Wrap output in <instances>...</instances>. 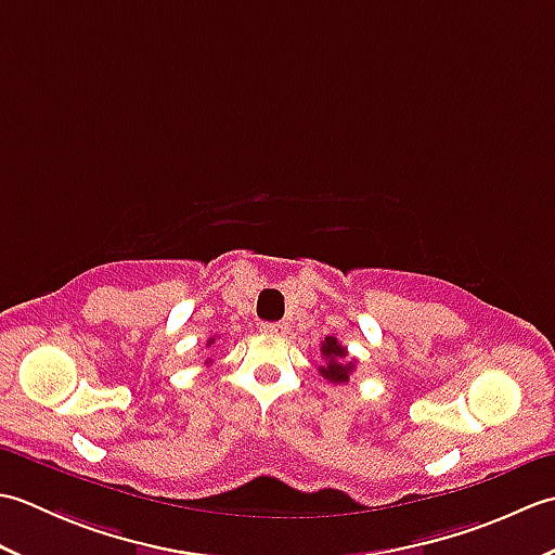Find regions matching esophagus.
I'll return each instance as SVG.
<instances>
[{
  "instance_id": "1",
  "label": "esophagus",
  "mask_w": 555,
  "mask_h": 555,
  "mask_svg": "<svg viewBox=\"0 0 555 555\" xmlns=\"http://www.w3.org/2000/svg\"><path fill=\"white\" fill-rule=\"evenodd\" d=\"M259 328H262L264 334H271V336L288 334V324H284V322H264Z\"/></svg>"
}]
</instances>
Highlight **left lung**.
I'll list each match as a JSON object with an SVG mask.
<instances>
[{
	"instance_id": "obj_1",
	"label": "left lung",
	"mask_w": 555,
	"mask_h": 555,
	"mask_svg": "<svg viewBox=\"0 0 555 555\" xmlns=\"http://www.w3.org/2000/svg\"><path fill=\"white\" fill-rule=\"evenodd\" d=\"M322 356L326 360L324 367H320V374L324 376V379L334 382V384H346L352 367H356L352 362H346L348 350L340 346L334 336H328L322 344Z\"/></svg>"
}]
</instances>
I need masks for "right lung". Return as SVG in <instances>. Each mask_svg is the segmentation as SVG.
<instances>
[{
    "label": "right lung",
    "instance_id": "1",
    "mask_svg": "<svg viewBox=\"0 0 555 555\" xmlns=\"http://www.w3.org/2000/svg\"><path fill=\"white\" fill-rule=\"evenodd\" d=\"M211 340H215V338H211ZM211 340H209V344H207V346H211Z\"/></svg>",
    "mask_w": 555,
    "mask_h": 555
}]
</instances>
